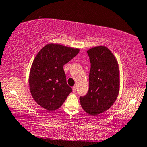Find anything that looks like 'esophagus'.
Instances as JSON below:
<instances>
[{
  "instance_id": "obj_1",
  "label": "esophagus",
  "mask_w": 147,
  "mask_h": 147,
  "mask_svg": "<svg viewBox=\"0 0 147 147\" xmlns=\"http://www.w3.org/2000/svg\"><path fill=\"white\" fill-rule=\"evenodd\" d=\"M73 91L74 92V93H75V92L76 91V86L73 87Z\"/></svg>"
}]
</instances>
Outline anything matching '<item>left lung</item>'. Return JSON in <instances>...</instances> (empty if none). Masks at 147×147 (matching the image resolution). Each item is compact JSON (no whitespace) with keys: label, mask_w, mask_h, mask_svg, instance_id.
<instances>
[{"label":"left lung","mask_w":147,"mask_h":147,"mask_svg":"<svg viewBox=\"0 0 147 147\" xmlns=\"http://www.w3.org/2000/svg\"><path fill=\"white\" fill-rule=\"evenodd\" d=\"M91 62L89 91L80 97L84 110L97 115L110 108L117 98L120 73L117 60L105 46H96L88 51Z\"/></svg>","instance_id":"8db88e82"}]
</instances>
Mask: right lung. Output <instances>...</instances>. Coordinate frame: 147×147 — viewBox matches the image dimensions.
<instances>
[{"label":"right lung","mask_w":147,"mask_h":147,"mask_svg":"<svg viewBox=\"0 0 147 147\" xmlns=\"http://www.w3.org/2000/svg\"><path fill=\"white\" fill-rule=\"evenodd\" d=\"M79 51L77 48L49 43L37 54L28 82L32 97L42 108L49 111L58 109L72 92L67 84L63 67Z\"/></svg>","instance_id":"1"}]
</instances>
